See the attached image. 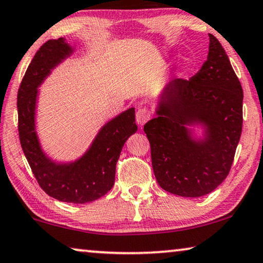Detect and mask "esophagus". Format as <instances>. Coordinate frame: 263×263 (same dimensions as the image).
Masks as SVG:
<instances>
[{"mask_svg": "<svg viewBox=\"0 0 263 263\" xmlns=\"http://www.w3.org/2000/svg\"><path fill=\"white\" fill-rule=\"evenodd\" d=\"M150 118H151V112L148 108L142 107V108H139L136 113V120H137V124H138L139 126H143V125L146 123L147 120H150Z\"/></svg>", "mask_w": 263, "mask_h": 263, "instance_id": "34e87169", "label": "esophagus"}]
</instances>
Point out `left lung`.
<instances>
[{
    "label": "left lung",
    "instance_id": "8db88e82",
    "mask_svg": "<svg viewBox=\"0 0 263 263\" xmlns=\"http://www.w3.org/2000/svg\"><path fill=\"white\" fill-rule=\"evenodd\" d=\"M209 53L189 80H171L158 100L157 117L144 125L156 179L183 197L210 194L232 167L242 132L243 91L222 45L209 34ZM199 124L196 140L187 126Z\"/></svg>",
    "mask_w": 263,
    "mask_h": 263
}]
</instances>
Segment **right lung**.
I'll use <instances>...</instances> for the list:
<instances>
[{"mask_svg":"<svg viewBox=\"0 0 263 263\" xmlns=\"http://www.w3.org/2000/svg\"><path fill=\"white\" fill-rule=\"evenodd\" d=\"M66 39L48 40L41 46L26 70L17 92L18 136L21 146L39 185L61 202H93L115 184L116 165L128 137L137 132L135 108H128L100 128L87 151L79 159L57 163L41 148L35 130L37 88L50 70L73 53Z\"/></svg>","mask_w":263,"mask_h":263,"instance_id":"add662e5","label":"right lung"}]
</instances>
